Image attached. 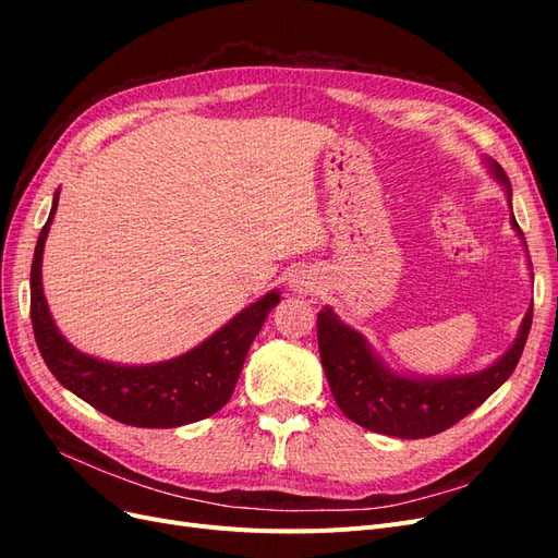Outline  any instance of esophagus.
I'll list each match as a JSON object with an SVG mask.
<instances>
[{"label":"esophagus","instance_id":"esophagus-1","mask_svg":"<svg viewBox=\"0 0 558 558\" xmlns=\"http://www.w3.org/2000/svg\"><path fill=\"white\" fill-rule=\"evenodd\" d=\"M318 281L312 277V275H307V272H298L293 279H291V291L293 293H300V295H307V293H314L318 286H316Z\"/></svg>","mask_w":558,"mask_h":558}]
</instances>
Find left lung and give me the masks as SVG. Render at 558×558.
<instances>
[{
	"label": "left lung",
	"mask_w": 558,
	"mask_h": 558,
	"mask_svg": "<svg viewBox=\"0 0 558 558\" xmlns=\"http://www.w3.org/2000/svg\"><path fill=\"white\" fill-rule=\"evenodd\" d=\"M492 170L508 189L510 202V179L494 160ZM512 226L523 240L514 216ZM531 320L533 307L523 318L514 344L492 367L475 375L445 379H410L393 375L367 347L365 337L344 326L328 307L316 316V337L320 363H324L332 398L340 404V410L367 430L402 437V440H418V437H430L459 424L514 373L529 340Z\"/></svg>",
	"instance_id": "1"
}]
</instances>
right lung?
<instances>
[{
	"mask_svg": "<svg viewBox=\"0 0 558 558\" xmlns=\"http://www.w3.org/2000/svg\"><path fill=\"white\" fill-rule=\"evenodd\" d=\"M56 209L58 193L37 240L29 272L32 330L53 377L95 410L125 426L177 428L221 410L240 379L251 342L256 340L267 314L279 305V293L263 295L228 320L209 340L179 359L142 367L90 359L58 332L41 289L44 242Z\"/></svg>",
	"mask_w": 558,
	"mask_h": 558,
	"instance_id": "obj_1",
	"label": "right lung"
}]
</instances>
